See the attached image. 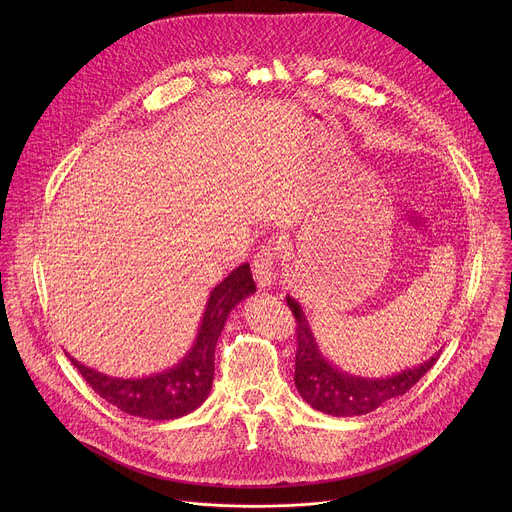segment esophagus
Here are the masks:
<instances>
[{"label":"esophagus","instance_id":"obj_1","mask_svg":"<svg viewBox=\"0 0 512 512\" xmlns=\"http://www.w3.org/2000/svg\"><path fill=\"white\" fill-rule=\"evenodd\" d=\"M275 247L273 245H265L253 259L251 263V271L253 277L259 285V289H269L275 283Z\"/></svg>","mask_w":512,"mask_h":512}]
</instances>
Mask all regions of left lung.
<instances>
[{
	"label": "left lung",
	"instance_id": "1",
	"mask_svg": "<svg viewBox=\"0 0 512 512\" xmlns=\"http://www.w3.org/2000/svg\"><path fill=\"white\" fill-rule=\"evenodd\" d=\"M289 310L298 322L296 389L316 411L334 417H354L379 409L383 403L405 395L431 367L440 352H435L417 367L387 377H360L338 369L322 352L312 324L298 300L285 296Z\"/></svg>",
	"mask_w": 512,
	"mask_h": 512
}]
</instances>
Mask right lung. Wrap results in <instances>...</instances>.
Segmentation results:
<instances>
[{
	"mask_svg": "<svg viewBox=\"0 0 512 512\" xmlns=\"http://www.w3.org/2000/svg\"><path fill=\"white\" fill-rule=\"evenodd\" d=\"M257 287L249 263L235 267L218 283L206 300L196 338L188 352L170 369L148 377H111L66 356L97 395L127 415L143 419H178L198 409L214 379V348L229 314L237 304L255 294Z\"/></svg>",
	"mask_w": 512,
	"mask_h": 512,
	"instance_id": "obj_1",
	"label": "right lung"
}]
</instances>
